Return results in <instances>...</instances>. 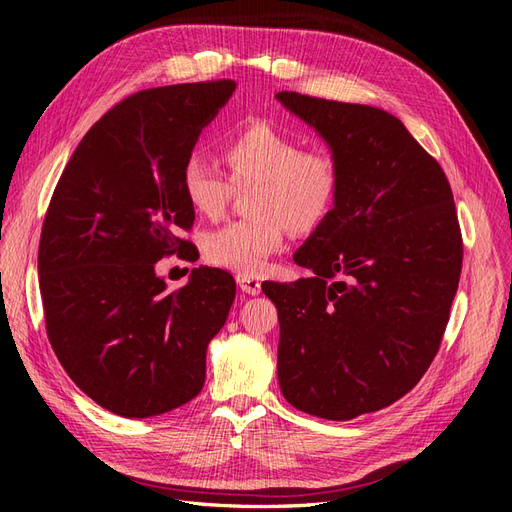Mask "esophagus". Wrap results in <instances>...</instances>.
<instances>
[{"instance_id":"esophagus-1","label":"esophagus","mask_w":512,"mask_h":512,"mask_svg":"<svg viewBox=\"0 0 512 512\" xmlns=\"http://www.w3.org/2000/svg\"><path fill=\"white\" fill-rule=\"evenodd\" d=\"M235 280H237V286L241 288V292H245V294H260V282H258V277L239 273V275L235 277Z\"/></svg>"}]
</instances>
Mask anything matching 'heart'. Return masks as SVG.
Returning <instances> with one entry per match:
<instances>
[{
	"label": "heart",
	"mask_w": 512,
	"mask_h": 512,
	"mask_svg": "<svg viewBox=\"0 0 512 512\" xmlns=\"http://www.w3.org/2000/svg\"><path fill=\"white\" fill-rule=\"evenodd\" d=\"M226 173L207 158H188L181 170V192L203 218H218L232 188H254L247 196L252 218L207 232L203 254L215 267L262 275L286 243L288 226L309 230L333 207L339 185L337 162L324 149H303L294 136L271 121H254L226 138Z\"/></svg>",
	"instance_id": "1"
}]
</instances>
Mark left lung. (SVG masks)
Wrapping results in <instances>:
<instances>
[{
  "label": "left lung",
  "mask_w": 512,
  "mask_h": 512,
  "mask_svg": "<svg viewBox=\"0 0 512 512\" xmlns=\"http://www.w3.org/2000/svg\"><path fill=\"white\" fill-rule=\"evenodd\" d=\"M337 162L333 209L294 252L312 271L262 284L280 320L277 380L288 404L350 421L423 378L461 275V230L444 170L395 115L280 91Z\"/></svg>",
  "instance_id": "obj_1"
}]
</instances>
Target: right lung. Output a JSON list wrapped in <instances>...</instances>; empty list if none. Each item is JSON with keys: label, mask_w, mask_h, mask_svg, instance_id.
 Masks as SVG:
<instances>
[{"label": "right lung", "mask_w": 512, "mask_h": 512, "mask_svg": "<svg viewBox=\"0 0 512 512\" xmlns=\"http://www.w3.org/2000/svg\"><path fill=\"white\" fill-rule=\"evenodd\" d=\"M235 87L183 83L121 100L83 136L53 192L38 250L46 335L74 384L108 412L158 416L205 384L235 280L200 267L166 292L156 262L196 260L177 237L194 224L181 170Z\"/></svg>", "instance_id": "obj_1"}]
</instances>
